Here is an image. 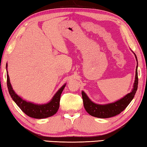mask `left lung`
<instances>
[{"label": "left lung", "mask_w": 147, "mask_h": 147, "mask_svg": "<svg viewBox=\"0 0 147 147\" xmlns=\"http://www.w3.org/2000/svg\"><path fill=\"white\" fill-rule=\"evenodd\" d=\"M136 60L138 61L136 56ZM137 68H138V66H137ZM138 69H136V78L135 82L134 84V88L130 93L126 94L123 98H122L117 102H115L100 105V104H96L91 102L90 99L86 95V94L82 91V95L84 106L86 111L89 115L95 117L104 119L114 117L121 113L128 106L130 102L132 100L134 96H135L137 89H138Z\"/></svg>", "instance_id": "obj_1"}]
</instances>
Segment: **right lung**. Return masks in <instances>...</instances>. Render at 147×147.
<instances>
[{
    "mask_svg": "<svg viewBox=\"0 0 147 147\" xmlns=\"http://www.w3.org/2000/svg\"><path fill=\"white\" fill-rule=\"evenodd\" d=\"M65 85L66 84H65L59 89L51 102L45 104L39 105V104H35L29 102H26L17 95L12 89L8 74L7 75V86H8V91L11 97L26 115L35 119L49 117L54 115L58 111L59 106L61 94L65 87Z\"/></svg>",
    "mask_w": 147,
    "mask_h": 147,
    "instance_id": "obj_1",
    "label": "right lung"
}]
</instances>
